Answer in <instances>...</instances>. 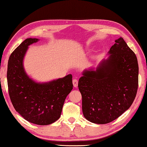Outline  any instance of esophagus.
<instances>
[{"label":"esophagus","instance_id":"34e87169","mask_svg":"<svg viewBox=\"0 0 147 147\" xmlns=\"http://www.w3.org/2000/svg\"><path fill=\"white\" fill-rule=\"evenodd\" d=\"M78 81L77 79H73V86L74 88H76L78 86Z\"/></svg>","mask_w":147,"mask_h":147}]
</instances>
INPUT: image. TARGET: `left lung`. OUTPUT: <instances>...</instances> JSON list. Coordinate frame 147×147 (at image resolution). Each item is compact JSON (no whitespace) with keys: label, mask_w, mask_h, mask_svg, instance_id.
Here are the masks:
<instances>
[{"label":"left lung","mask_w":147,"mask_h":147,"mask_svg":"<svg viewBox=\"0 0 147 147\" xmlns=\"http://www.w3.org/2000/svg\"><path fill=\"white\" fill-rule=\"evenodd\" d=\"M96 68L82 72L78 89L82 97V112L86 120L105 124L126 111L136 98L139 67L135 53L122 37Z\"/></svg>","instance_id":"8db88e82"}]
</instances>
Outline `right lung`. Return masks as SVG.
Listing matches in <instances>:
<instances>
[{
    "mask_svg": "<svg viewBox=\"0 0 147 147\" xmlns=\"http://www.w3.org/2000/svg\"><path fill=\"white\" fill-rule=\"evenodd\" d=\"M40 40L25 39L11 53L8 63L9 95L16 111L32 124H51L61 116L65 100L73 84L72 74L46 82H38L27 74L23 59L29 46Z\"/></svg>",
    "mask_w": 147,
    "mask_h": 147,
    "instance_id": "obj_1",
    "label": "right lung"
}]
</instances>
